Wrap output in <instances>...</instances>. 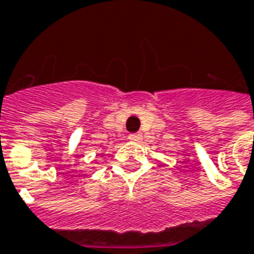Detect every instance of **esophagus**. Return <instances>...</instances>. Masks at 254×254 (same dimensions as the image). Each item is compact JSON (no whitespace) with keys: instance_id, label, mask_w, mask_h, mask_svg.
I'll list each match as a JSON object with an SVG mask.
<instances>
[{"instance_id":"obj_1","label":"esophagus","mask_w":254,"mask_h":254,"mask_svg":"<svg viewBox=\"0 0 254 254\" xmlns=\"http://www.w3.org/2000/svg\"><path fill=\"white\" fill-rule=\"evenodd\" d=\"M127 137H129L130 141H139V140L141 139V133H130Z\"/></svg>"}]
</instances>
